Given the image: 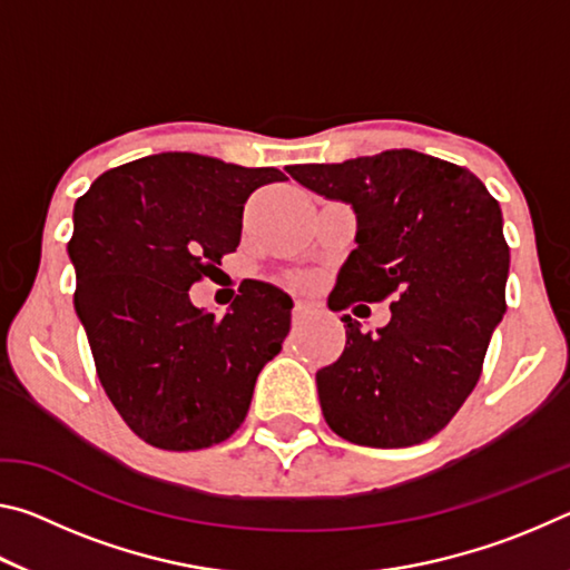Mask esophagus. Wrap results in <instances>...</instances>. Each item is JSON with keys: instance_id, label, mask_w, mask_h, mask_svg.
I'll return each instance as SVG.
<instances>
[{"instance_id": "esophagus-1", "label": "esophagus", "mask_w": 570, "mask_h": 570, "mask_svg": "<svg viewBox=\"0 0 570 570\" xmlns=\"http://www.w3.org/2000/svg\"><path fill=\"white\" fill-rule=\"evenodd\" d=\"M306 314H308V304H304V302H296V304H294V312H292V316H294V324L302 322Z\"/></svg>"}]
</instances>
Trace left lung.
I'll use <instances>...</instances> for the list:
<instances>
[{
	"label": "left lung",
	"instance_id": "left-lung-1",
	"mask_svg": "<svg viewBox=\"0 0 570 570\" xmlns=\"http://www.w3.org/2000/svg\"><path fill=\"white\" fill-rule=\"evenodd\" d=\"M288 176L356 214V248L332 312L392 298L374 334L342 316L340 360L316 372L324 420L366 448L430 440L475 390L505 314L510 248L503 214L478 176L417 150L288 166Z\"/></svg>",
	"mask_w": 570,
	"mask_h": 570
}]
</instances>
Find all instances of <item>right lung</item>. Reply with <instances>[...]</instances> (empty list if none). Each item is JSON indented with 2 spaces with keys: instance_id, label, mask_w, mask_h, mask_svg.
Returning a JSON list of instances; mask_svg holds the SVG:
<instances>
[{
  "instance_id": "right-lung-1",
  "label": "right lung",
  "mask_w": 570,
  "mask_h": 570,
  "mask_svg": "<svg viewBox=\"0 0 570 570\" xmlns=\"http://www.w3.org/2000/svg\"><path fill=\"white\" fill-rule=\"evenodd\" d=\"M278 180L276 168L160 153L102 173L77 198L75 312L105 394L153 448L228 440L282 352L294 306L282 288L246 278L220 320L188 296L236 250L250 193Z\"/></svg>"
}]
</instances>
